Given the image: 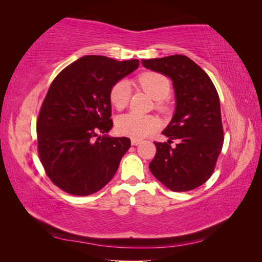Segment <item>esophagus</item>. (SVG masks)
<instances>
[{
  "instance_id": "34e87169",
  "label": "esophagus",
  "mask_w": 262,
  "mask_h": 262,
  "mask_svg": "<svg viewBox=\"0 0 262 262\" xmlns=\"http://www.w3.org/2000/svg\"><path fill=\"white\" fill-rule=\"evenodd\" d=\"M142 141L139 140V139H131V144L132 146H139Z\"/></svg>"
}]
</instances>
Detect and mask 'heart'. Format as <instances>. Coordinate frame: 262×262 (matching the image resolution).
I'll use <instances>...</instances> for the list:
<instances>
[{
    "label": "heart",
    "instance_id": "b5f03b06",
    "mask_svg": "<svg viewBox=\"0 0 262 262\" xmlns=\"http://www.w3.org/2000/svg\"><path fill=\"white\" fill-rule=\"evenodd\" d=\"M137 84L156 100L155 106L160 112L166 111V105L162 100L169 95L170 84L162 75L154 72H147L139 75ZM131 97V86L127 80H119L111 87L108 100L111 105L121 111L127 106ZM159 120L154 115H142L135 112L120 115L115 121V127L119 135L132 139L146 138L158 129Z\"/></svg>",
    "mask_w": 262,
    "mask_h": 262
}]
</instances>
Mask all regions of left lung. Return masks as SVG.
I'll return each instance as SVG.
<instances>
[{"label":"left lung","instance_id":"1","mask_svg":"<svg viewBox=\"0 0 262 262\" xmlns=\"http://www.w3.org/2000/svg\"><path fill=\"white\" fill-rule=\"evenodd\" d=\"M142 65L170 77L176 93V112L154 142L156 155L149 168L172 191H188L212 176L223 147L224 132L217 91L208 75L188 57L172 55L142 60ZM172 140H178L175 147Z\"/></svg>","mask_w":262,"mask_h":262}]
</instances>
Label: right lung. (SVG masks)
<instances>
[{
    "instance_id": "obj_1",
    "label": "right lung",
    "mask_w": 262,
    "mask_h": 262,
    "mask_svg": "<svg viewBox=\"0 0 262 262\" xmlns=\"http://www.w3.org/2000/svg\"><path fill=\"white\" fill-rule=\"evenodd\" d=\"M140 65L84 56L57 75L37 120L38 155L45 171L68 194L87 196L102 189L129 150V138L98 137L113 126L108 93Z\"/></svg>"
}]
</instances>
